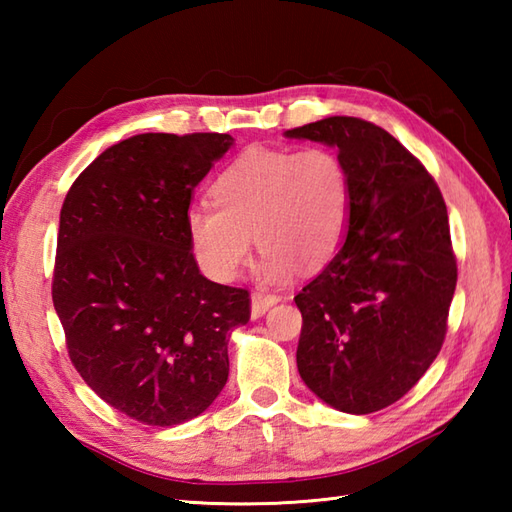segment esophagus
<instances>
[{
    "instance_id": "34e87169",
    "label": "esophagus",
    "mask_w": 512,
    "mask_h": 512,
    "mask_svg": "<svg viewBox=\"0 0 512 512\" xmlns=\"http://www.w3.org/2000/svg\"><path fill=\"white\" fill-rule=\"evenodd\" d=\"M279 301L277 295H266V292H253V297H250V317L259 319L262 314H266L270 308L275 306Z\"/></svg>"
}]
</instances>
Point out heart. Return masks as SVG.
<instances>
[{
  "mask_svg": "<svg viewBox=\"0 0 512 512\" xmlns=\"http://www.w3.org/2000/svg\"><path fill=\"white\" fill-rule=\"evenodd\" d=\"M213 204L191 206L184 226L195 264L228 284L264 250L259 273L286 281L321 268L341 248L352 215V178L330 147L299 151L250 149L235 158L211 187Z\"/></svg>",
  "mask_w": 512,
  "mask_h": 512,
  "instance_id": "b5f03b06",
  "label": "heart"
}]
</instances>
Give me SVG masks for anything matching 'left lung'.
Here are the masks:
<instances>
[{
	"label": "left lung",
	"instance_id": "8db88e82",
	"mask_svg": "<svg viewBox=\"0 0 512 512\" xmlns=\"http://www.w3.org/2000/svg\"><path fill=\"white\" fill-rule=\"evenodd\" d=\"M286 136L336 147L352 178L345 242L295 297L299 374L334 409H385L447 334L458 281L447 204L422 162L374 123L328 116Z\"/></svg>",
	"mask_w": 512,
	"mask_h": 512
}]
</instances>
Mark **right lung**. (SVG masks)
Instances as JSON below:
<instances>
[{"label":"right lung","instance_id":"obj_1","mask_svg":"<svg viewBox=\"0 0 512 512\" xmlns=\"http://www.w3.org/2000/svg\"><path fill=\"white\" fill-rule=\"evenodd\" d=\"M228 134H138L105 149L61 206L52 301L70 361L94 394L151 427L220 396L244 288L206 279L184 217Z\"/></svg>","mask_w":512,"mask_h":512}]
</instances>
